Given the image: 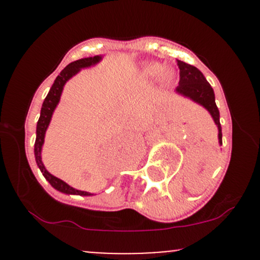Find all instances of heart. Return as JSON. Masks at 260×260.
Returning a JSON list of instances; mask_svg holds the SVG:
<instances>
[{
	"instance_id": "heart-1",
	"label": "heart",
	"mask_w": 260,
	"mask_h": 260,
	"mask_svg": "<svg viewBox=\"0 0 260 260\" xmlns=\"http://www.w3.org/2000/svg\"><path fill=\"white\" fill-rule=\"evenodd\" d=\"M142 75L147 79H162V80H170L174 75L172 69L167 67H161L157 62H151L147 64L142 69Z\"/></svg>"
}]
</instances>
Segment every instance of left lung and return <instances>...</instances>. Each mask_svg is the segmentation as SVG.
<instances>
[{
	"label": "left lung",
	"mask_w": 260,
	"mask_h": 260,
	"mask_svg": "<svg viewBox=\"0 0 260 260\" xmlns=\"http://www.w3.org/2000/svg\"><path fill=\"white\" fill-rule=\"evenodd\" d=\"M177 65L180 69V83L176 91L181 95L190 98L195 103L203 106L210 113L215 124L217 125V131H219L217 137H219V143L221 145L222 133L221 125H220V113L215 103V94L211 85L198 68L186 64L181 60H177Z\"/></svg>",
	"instance_id": "obj_1"
}]
</instances>
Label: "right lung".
I'll use <instances>...</instances> for the list:
<instances>
[{"label": "right lung", "mask_w": 260, "mask_h": 260, "mask_svg": "<svg viewBox=\"0 0 260 260\" xmlns=\"http://www.w3.org/2000/svg\"><path fill=\"white\" fill-rule=\"evenodd\" d=\"M102 60L101 55H96V56L91 57H84V59H79L77 61L70 62L69 65L64 68V70H61L59 75L55 79L54 84L50 88V91L46 95L45 101H44L43 107H41L40 112V118L38 120V125H36V141H35V159L36 164H38L39 169L43 172L44 177L49 181L50 185L54 188H56L60 192L68 193V195H81V196H89L91 195L90 192H86V191H80L75 190L74 187L68 185L67 182H64L62 180L57 179V177L52 176L51 174L45 169L43 161H41V149H43L44 145V138H45V132L49 127V123L51 120L52 113H54L55 108H56L57 103L60 101V96H61L62 89H64L65 83L70 79L72 77H74L75 74L80 72V69H84V68H89L91 65L98 64Z\"/></svg>", "instance_id": "right-lung-1"}]
</instances>
